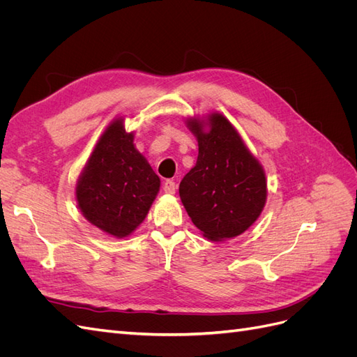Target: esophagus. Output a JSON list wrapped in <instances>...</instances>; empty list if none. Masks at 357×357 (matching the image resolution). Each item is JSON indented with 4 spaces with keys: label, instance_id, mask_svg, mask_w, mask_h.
Segmentation results:
<instances>
[{
    "label": "esophagus",
    "instance_id": "esophagus-1",
    "mask_svg": "<svg viewBox=\"0 0 357 357\" xmlns=\"http://www.w3.org/2000/svg\"><path fill=\"white\" fill-rule=\"evenodd\" d=\"M164 192L168 193V195H174V193H176V183L172 180H167L164 183Z\"/></svg>",
    "mask_w": 357,
    "mask_h": 357
}]
</instances>
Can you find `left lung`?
I'll return each mask as SVG.
<instances>
[{
  "label": "left lung",
  "mask_w": 357,
  "mask_h": 357,
  "mask_svg": "<svg viewBox=\"0 0 357 357\" xmlns=\"http://www.w3.org/2000/svg\"><path fill=\"white\" fill-rule=\"evenodd\" d=\"M197 137V164L180 181V199L193 225L210 241H225L245 232L266 202L264 167L223 114L189 117Z\"/></svg>",
  "instance_id": "obj_1"
}]
</instances>
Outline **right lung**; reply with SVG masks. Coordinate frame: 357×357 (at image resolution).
Segmentation results:
<instances>
[{
    "instance_id": "add662e5",
    "label": "right lung",
    "mask_w": 357,
    "mask_h": 357,
    "mask_svg": "<svg viewBox=\"0 0 357 357\" xmlns=\"http://www.w3.org/2000/svg\"><path fill=\"white\" fill-rule=\"evenodd\" d=\"M160 180L126 132L125 117L107 126L75 185L84 219L116 238L131 235L152 207Z\"/></svg>"
}]
</instances>
